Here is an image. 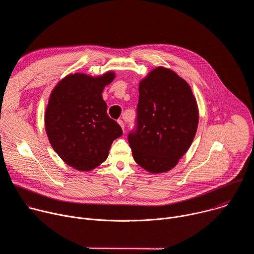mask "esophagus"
I'll use <instances>...</instances> for the list:
<instances>
[{
	"label": "esophagus",
	"mask_w": 254,
	"mask_h": 254,
	"mask_svg": "<svg viewBox=\"0 0 254 254\" xmlns=\"http://www.w3.org/2000/svg\"><path fill=\"white\" fill-rule=\"evenodd\" d=\"M118 123H119V125L121 126V127L123 128V130H125V123L122 121V120H120V121H118Z\"/></svg>",
	"instance_id": "esophagus-1"
}]
</instances>
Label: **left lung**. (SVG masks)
Instances as JSON below:
<instances>
[{
	"mask_svg": "<svg viewBox=\"0 0 254 254\" xmlns=\"http://www.w3.org/2000/svg\"><path fill=\"white\" fill-rule=\"evenodd\" d=\"M136 127L127 139L133 160L160 174L172 170L195 137L199 112L190 85L171 69L157 67L140 80Z\"/></svg>",
	"mask_w": 254,
	"mask_h": 254,
	"instance_id": "left-lung-1",
	"label": "left lung"
}]
</instances>
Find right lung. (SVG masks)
<instances>
[{
  "label": "right lung",
  "mask_w": 254,
  "mask_h": 254,
  "mask_svg": "<svg viewBox=\"0 0 254 254\" xmlns=\"http://www.w3.org/2000/svg\"><path fill=\"white\" fill-rule=\"evenodd\" d=\"M116 77L69 74L54 87L45 112V128L56 154L70 167L91 171L108 157L113 141L123 134L107 116L102 91Z\"/></svg>",
  "instance_id": "right-lung-1"
}]
</instances>
